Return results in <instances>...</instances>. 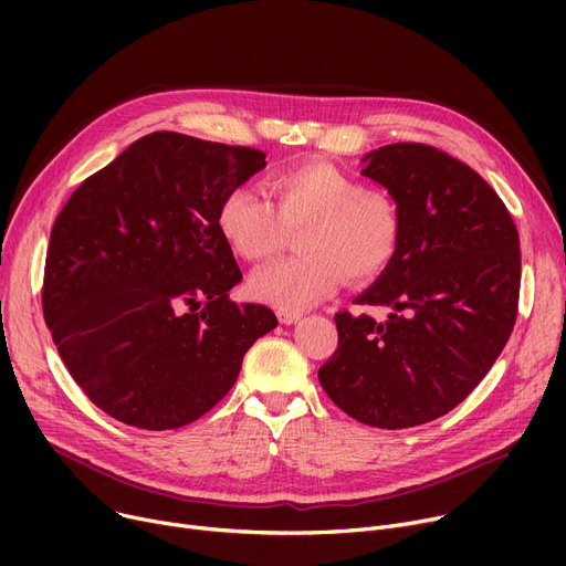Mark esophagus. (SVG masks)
Instances as JSON below:
<instances>
[{
  "mask_svg": "<svg viewBox=\"0 0 566 566\" xmlns=\"http://www.w3.org/2000/svg\"><path fill=\"white\" fill-rule=\"evenodd\" d=\"M301 312H284V310H277V321L282 323V325H293V323H298L301 321Z\"/></svg>",
  "mask_w": 566,
  "mask_h": 566,
  "instance_id": "1",
  "label": "esophagus"
}]
</instances>
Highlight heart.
Segmentation results:
<instances>
[{"label": "heart", "instance_id": "b5f03b06", "mask_svg": "<svg viewBox=\"0 0 566 566\" xmlns=\"http://www.w3.org/2000/svg\"><path fill=\"white\" fill-rule=\"evenodd\" d=\"M273 201L250 186L227 192L218 229L229 248L248 261L275 254L286 229H301V256L268 263L250 277L259 303L303 312L335 293L346 275L367 282L380 275L399 248V211L378 190L325 160L303 163L273 176Z\"/></svg>", "mask_w": 566, "mask_h": 566}]
</instances>
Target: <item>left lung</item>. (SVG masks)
<instances>
[{
    "instance_id": "left-lung-1",
    "label": "left lung",
    "mask_w": 566,
    "mask_h": 566,
    "mask_svg": "<svg viewBox=\"0 0 566 566\" xmlns=\"http://www.w3.org/2000/svg\"><path fill=\"white\" fill-rule=\"evenodd\" d=\"M363 176L388 190L401 233L390 265L335 314L339 344L318 369L346 415L378 429L431 422L459 406L507 344L518 307V231L484 178L427 144L369 151Z\"/></svg>"
}]
</instances>
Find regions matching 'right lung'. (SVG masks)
Masks as SVG:
<instances>
[{
  "label": "right lung",
  "mask_w": 566,
  "mask_h": 566,
  "mask_svg": "<svg viewBox=\"0 0 566 566\" xmlns=\"http://www.w3.org/2000/svg\"><path fill=\"white\" fill-rule=\"evenodd\" d=\"M265 154L151 133L88 176L56 216L43 314L59 355L114 420L167 431L211 410L275 314L235 305L243 280L218 208Z\"/></svg>",
  "instance_id": "obj_1"
}]
</instances>
